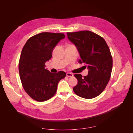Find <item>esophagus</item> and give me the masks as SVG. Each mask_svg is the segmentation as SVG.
Instances as JSON below:
<instances>
[{
	"label": "esophagus",
	"mask_w": 133,
	"mask_h": 133,
	"mask_svg": "<svg viewBox=\"0 0 133 133\" xmlns=\"http://www.w3.org/2000/svg\"><path fill=\"white\" fill-rule=\"evenodd\" d=\"M66 76H68V77H73V74H72V73H66Z\"/></svg>",
	"instance_id": "esophagus-1"
}]
</instances>
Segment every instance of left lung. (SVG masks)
I'll use <instances>...</instances> for the list:
<instances>
[{"mask_svg": "<svg viewBox=\"0 0 133 133\" xmlns=\"http://www.w3.org/2000/svg\"><path fill=\"white\" fill-rule=\"evenodd\" d=\"M69 41L75 44L80 54V64L88 68V74L83 77L75 74L77 85L75 93L85 99L100 95L109 81L112 68V58L109 48L100 35L89 30L67 33Z\"/></svg>", "mask_w": 133, "mask_h": 133, "instance_id": "left-lung-1", "label": "left lung"}]
</instances>
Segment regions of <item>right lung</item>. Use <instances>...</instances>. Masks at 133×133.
I'll return each instance as SVG.
<instances>
[{"mask_svg": "<svg viewBox=\"0 0 133 133\" xmlns=\"http://www.w3.org/2000/svg\"><path fill=\"white\" fill-rule=\"evenodd\" d=\"M64 38L63 33L43 32L30 37L23 48L19 62L20 78L25 92L36 101H46L53 97L58 83L65 77L64 71L54 74L45 68L54 48Z\"/></svg>", "mask_w": 133, "mask_h": 133, "instance_id": "right-lung-1", "label": "right lung"}]
</instances>
